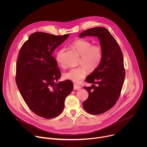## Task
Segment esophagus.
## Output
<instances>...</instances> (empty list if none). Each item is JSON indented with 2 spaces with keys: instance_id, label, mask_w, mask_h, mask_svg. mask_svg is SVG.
Segmentation results:
<instances>
[{
  "instance_id": "1",
  "label": "esophagus",
  "mask_w": 147,
  "mask_h": 147,
  "mask_svg": "<svg viewBox=\"0 0 147 147\" xmlns=\"http://www.w3.org/2000/svg\"><path fill=\"white\" fill-rule=\"evenodd\" d=\"M80 88H81V87L80 86L77 85V84H74V90H80Z\"/></svg>"
}]
</instances>
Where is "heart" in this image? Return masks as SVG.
Here are the masks:
<instances>
[{"mask_svg": "<svg viewBox=\"0 0 147 147\" xmlns=\"http://www.w3.org/2000/svg\"><path fill=\"white\" fill-rule=\"evenodd\" d=\"M80 56L79 64L82 66L70 69L63 73L64 78L74 82H78L86 74V70L88 72H93L99 66L103 57L102 48L99 45H92L90 40L79 39L75 40L71 45ZM65 49H59L55 55V59L57 63L63 67L62 56Z\"/></svg>", "mask_w": 147, "mask_h": 147, "instance_id": "heart-1", "label": "heart"}]
</instances>
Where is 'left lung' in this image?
<instances>
[{"mask_svg": "<svg viewBox=\"0 0 147 147\" xmlns=\"http://www.w3.org/2000/svg\"><path fill=\"white\" fill-rule=\"evenodd\" d=\"M86 36L98 38L103 57L98 67L86 78L92 85L84 87L89 96L82 105L88 113L99 115L111 109L120 96L125 78L123 56L117 41L107 28H92L79 35L80 38Z\"/></svg>", "mask_w": 147, "mask_h": 147, "instance_id": "left-lung-1", "label": "left lung"}]
</instances>
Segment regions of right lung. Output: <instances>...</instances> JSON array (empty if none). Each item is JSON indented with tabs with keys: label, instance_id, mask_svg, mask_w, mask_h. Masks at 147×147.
Instances as JSON below:
<instances>
[{
	"label": "right lung",
	"instance_id": "add662e5",
	"mask_svg": "<svg viewBox=\"0 0 147 147\" xmlns=\"http://www.w3.org/2000/svg\"><path fill=\"white\" fill-rule=\"evenodd\" d=\"M38 32L32 34L20 49L16 81L28 108L45 119L54 118L64 109L73 89L70 80L57 81L61 73L52 53L69 37Z\"/></svg>",
	"mask_w": 147,
	"mask_h": 147
}]
</instances>
